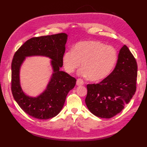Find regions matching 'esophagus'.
I'll list each match as a JSON object with an SVG mask.
<instances>
[{"instance_id":"esophagus-1","label":"esophagus","mask_w":147,"mask_h":147,"mask_svg":"<svg viewBox=\"0 0 147 147\" xmlns=\"http://www.w3.org/2000/svg\"><path fill=\"white\" fill-rule=\"evenodd\" d=\"M84 85L83 80L82 79H78L76 82V85L77 86H82Z\"/></svg>"}]
</instances>
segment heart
I'll return each mask as SVG.
<instances>
[{"label": "heart", "mask_w": 147, "mask_h": 147, "mask_svg": "<svg viewBox=\"0 0 147 147\" xmlns=\"http://www.w3.org/2000/svg\"><path fill=\"white\" fill-rule=\"evenodd\" d=\"M117 60V53L112 46L98 41H84L76 44L73 51L65 53L63 65L67 73H73L82 63L81 75L98 82L109 75Z\"/></svg>", "instance_id": "1"}]
</instances>
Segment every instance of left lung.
Masks as SVG:
<instances>
[{"label": "left lung", "instance_id": "1", "mask_svg": "<svg viewBox=\"0 0 147 147\" xmlns=\"http://www.w3.org/2000/svg\"><path fill=\"white\" fill-rule=\"evenodd\" d=\"M137 69L135 58L124 45L113 71L100 83L87 85L85 103L89 111L106 119L121 112L135 93Z\"/></svg>", "mask_w": 147, "mask_h": 147}]
</instances>
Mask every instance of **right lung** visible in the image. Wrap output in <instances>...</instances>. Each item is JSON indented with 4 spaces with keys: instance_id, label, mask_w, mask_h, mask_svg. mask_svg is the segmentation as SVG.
I'll list each match as a JSON object with an SVG mask.
<instances>
[{
    "instance_id": "right-lung-1",
    "label": "right lung",
    "mask_w": 147,
    "mask_h": 147,
    "mask_svg": "<svg viewBox=\"0 0 147 147\" xmlns=\"http://www.w3.org/2000/svg\"><path fill=\"white\" fill-rule=\"evenodd\" d=\"M67 39L64 33L33 37L16 52L11 64V91L14 100L25 113L38 119L56 116L63 107L67 93L76 85V80L64 71L65 45ZM42 55L51 58L54 73L46 90L36 98L26 96L21 89L19 69L26 57Z\"/></svg>"
}]
</instances>
